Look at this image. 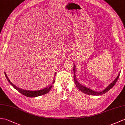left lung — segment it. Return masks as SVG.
I'll list each match as a JSON object with an SVG mask.
<instances>
[{
  "instance_id": "left-lung-1",
  "label": "left lung",
  "mask_w": 125,
  "mask_h": 125,
  "mask_svg": "<svg viewBox=\"0 0 125 125\" xmlns=\"http://www.w3.org/2000/svg\"><path fill=\"white\" fill-rule=\"evenodd\" d=\"M73 78H74V81H75V83L76 84V87H77V88L80 90L81 91L83 92L84 94H89V95H102L105 94L106 92H107V91H109V90L112 89V87L114 86V85L115 84L116 82H117L118 79L119 77V75H120V73H119L118 76H117V77L115 78V81H114L112 83L110 84L109 85H108L106 88L105 89H104V90H103L102 91H100V92H97V91H94V90H91L89 88H87V87L84 86L83 85H82L81 84H80L78 82L77 79H76V75H75V65L73 66Z\"/></svg>"
}]
</instances>
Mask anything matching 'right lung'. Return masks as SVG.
<instances>
[{
	"mask_svg": "<svg viewBox=\"0 0 125 125\" xmlns=\"http://www.w3.org/2000/svg\"><path fill=\"white\" fill-rule=\"evenodd\" d=\"M5 76H6V78H7L8 82H9L10 84L13 87H14L15 89L17 90L19 92L21 93V94H22L23 95H25V96H26V97H31V98H32V97H38V96H40V95H42L43 94H47V93H48L50 91V90H51L52 87V84L50 85L49 86L46 87V88L43 89L42 90H38V91H30V90H23V89L19 88V87L15 86L12 83V82H10V79H9V78H8V77L7 76V75L5 73ZM54 82H55V79H54V81H53L52 84H54Z\"/></svg>",
	"mask_w": 125,
	"mask_h": 125,
	"instance_id": "right-lung-1",
	"label": "right lung"
}]
</instances>
